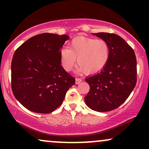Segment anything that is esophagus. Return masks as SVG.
<instances>
[{
    "instance_id": "1",
    "label": "esophagus",
    "mask_w": 149,
    "mask_h": 149,
    "mask_svg": "<svg viewBox=\"0 0 149 149\" xmlns=\"http://www.w3.org/2000/svg\"><path fill=\"white\" fill-rule=\"evenodd\" d=\"M81 81L82 80L80 79V78H76V83L78 85H80V83H81Z\"/></svg>"
}]
</instances>
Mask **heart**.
Returning a JSON list of instances; mask_svg holds the SVG:
<instances>
[{"label": "heart", "instance_id": "b5f03b06", "mask_svg": "<svg viewBox=\"0 0 149 149\" xmlns=\"http://www.w3.org/2000/svg\"><path fill=\"white\" fill-rule=\"evenodd\" d=\"M82 69H83V68H82V66L80 64H79V69L80 71H82Z\"/></svg>", "mask_w": 149, "mask_h": 149}]
</instances>
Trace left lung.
<instances>
[{"label": "left lung", "mask_w": 149, "mask_h": 149, "mask_svg": "<svg viewBox=\"0 0 149 149\" xmlns=\"http://www.w3.org/2000/svg\"><path fill=\"white\" fill-rule=\"evenodd\" d=\"M67 35L42 33L16 49L11 64L12 90L31 111L49 113L62 104L75 79L61 65V49Z\"/></svg>", "instance_id": "obj_1"}]
</instances>
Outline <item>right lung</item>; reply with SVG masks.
<instances>
[{
    "mask_svg": "<svg viewBox=\"0 0 149 149\" xmlns=\"http://www.w3.org/2000/svg\"><path fill=\"white\" fill-rule=\"evenodd\" d=\"M93 35L107 43L109 57L100 72L87 78L90 89L85 102L94 111L106 112L116 109L130 96L136 83V59L133 49L116 34Z\"/></svg>",
    "mask_w": 149,
    "mask_h": 149,
    "instance_id": "add662e5",
    "label": "right lung"
}]
</instances>
